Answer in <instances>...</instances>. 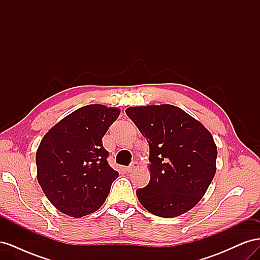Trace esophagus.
I'll return each instance as SVG.
<instances>
[{
  "label": "esophagus",
  "mask_w": 260,
  "mask_h": 260,
  "mask_svg": "<svg viewBox=\"0 0 260 260\" xmlns=\"http://www.w3.org/2000/svg\"><path fill=\"white\" fill-rule=\"evenodd\" d=\"M138 167H139V164H138L137 161L132 162V164L130 165V166L127 168V172H132V171H135Z\"/></svg>",
  "instance_id": "34e87169"
}]
</instances>
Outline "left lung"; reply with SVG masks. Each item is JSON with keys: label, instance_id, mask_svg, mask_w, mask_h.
I'll use <instances>...</instances> for the list:
<instances>
[{"label": "left lung", "instance_id": "obj_1", "mask_svg": "<svg viewBox=\"0 0 260 260\" xmlns=\"http://www.w3.org/2000/svg\"><path fill=\"white\" fill-rule=\"evenodd\" d=\"M125 114L149 146L151 179L137 190L140 203L165 218L192 209L216 174L217 146L211 133L174 105L129 107Z\"/></svg>", "mask_w": 260, "mask_h": 260}]
</instances>
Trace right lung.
<instances>
[{
  "label": "right lung",
  "instance_id": "1",
  "mask_svg": "<svg viewBox=\"0 0 260 260\" xmlns=\"http://www.w3.org/2000/svg\"><path fill=\"white\" fill-rule=\"evenodd\" d=\"M118 108L83 106L54 125L36 154L38 182L60 212L80 218L96 211L118 171L108 165L103 137L119 116Z\"/></svg>",
  "mask_w": 260,
  "mask_h": 260
}]
</instances>
